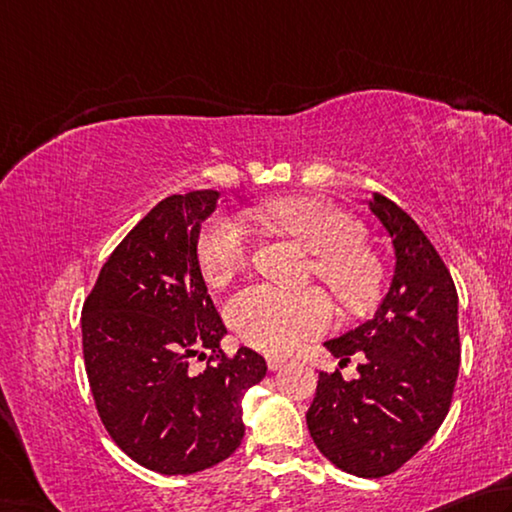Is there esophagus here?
Wrapping results in <instances>:
<instances>
[{
  "instance_id": "34e87169",
  "label": "esophagus",
  "mask_w": 512,
  "mask_h": 512,
  "mask_svg": "<svg viewBox=\"0 0 512 512\" xmlns=\"http://www.w3.org/2000/svg\"><path fill=\"white\" fill-rule=\"evenodd\" d=\"M285 364H288V357H283V355L267 357V366H270V371H279V369H283Z\"/></svg>"
}]
</instances>
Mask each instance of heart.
<instances>
[{"instance_id": "heart-1", "label": "heart", "mask_w": 512, "mask_h": 512, "mask_svg": "<svg viewBox=\"0 0 512 512\" xmlns=\"http://www.w3.org/2000/svg\"><path fill=\"white\" fill-rule=\"evenodd\" d=\"M256 218L297 238L315 254L310 272L328 285L346 312L360 315L380 299V258L360 242L362 227L342 209L312 197H281L258 206ZM249 258L251 231L245 220L220 213L206 222L197 240V261L206 283L222 288L245 270ZM227 317L245 344L283 353L324 333L333 319V303L319 288L283 292L256 283L229 301Z\"/></svg>"}]
</instances>
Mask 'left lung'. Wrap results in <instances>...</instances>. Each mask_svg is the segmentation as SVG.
Segmentation results:
<instances>
[{
  "mask_svg": "<svg viewBox=\"0 0 512 512\" xmlns=\"http://www.w3.org/2000/svg\"><path fill=\"white\" fill-rule=\"evenodd\" d=\"M369 209L393 240L396 276L375 319L326 342L357 380L319 373L306 414L319 452L339 470L380 479L402 468L447 416L459 375V297L443 258L396 202Z\"/></svg>",
  "mask_w": 512,
  "mask_h": 512,
  "instance_id": "1",
  "label": "left lung"
}]
</instances>
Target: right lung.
Returning a JSON list of instances; mask_svg holds the SVG:
<instances>
[{"instance_id":"1","label":"right lung","mask_w":512,"mask_h":512,"mask_svg":"<svg viewBox=\"0 0 512 512\" xmlns=\"http://www.w3.org/2000/svg\"><path fill=\"white\" fill-rule=\"evenodd\" d=\"M218 191L161 200L107 256L83 303V357L98 418L121 450L159 474H193L236 452L242 398L267 364L220 348L224 321L197 263ZM206 359L202 372L188 361Z\"/></svg>"}]
</instances>
